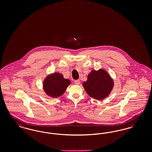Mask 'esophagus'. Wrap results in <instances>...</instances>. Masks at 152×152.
<instances>
[{"label": "esophagus", "mask_w": 152, "mask_h": 152, "mask_svg": "<svg viewBox=\"0 0 152 152\" xmlns=\"http://www.w3.org/2000/svg\"><path fill=\"white\" fill-rule=\"evenodd\" d=\"M80 83V81L79 80H76L75 81V84L76 85H79Z\"/></svg>", "instance_id": "34e87169"}]
</instances>
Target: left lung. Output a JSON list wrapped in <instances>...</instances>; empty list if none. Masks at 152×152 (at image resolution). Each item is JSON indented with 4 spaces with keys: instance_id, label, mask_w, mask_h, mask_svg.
Instances as JSON below:
<instances>
[{
    "instance_id": "left-lung-1",
    "label": "left lung",
    "mask_w": 152,
    "mask_h": 152,
    "mask_svg": "<svg viewBox=\"0 0 152 152\" xmlns=\"http://www.w3.org/2000/svg\"><path fill=\"white\" fill-rule=\"evenodd\" d=\"M83 86L87 94L97 100H101L110 94L114 82L108 73L103 69L93 70L88 75Z\"/></svg>"
}]
</instances>
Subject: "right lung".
<instances>
[{
    "mask_svg": "<svg viewBox=\"0 0 152 152\" xmlns=\"http://www.w3.org/2000/svg\"><path fill=\"white\" fill-rule=\"evenodd\" d=\"M71 81L64 79L63 75L58 72L50 74L43 81V89L45 93L52 98H57L64 93Z\"/></svg>",
    "mask_w": 152,
    "mask_h": 152,
    "instance_id": "right-lung-1",
    "label": "right lung"
}]
</instances>
